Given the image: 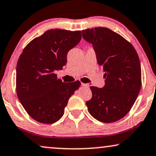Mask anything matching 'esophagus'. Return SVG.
Masks as SVG:
<instances>
[{"label": "esophagus", "mask_w": 156, "mask_h": 156, "mask_svg": "<svg viewBox=\"0 0 156 156\" xmlns=\"http://www.w3.org/2000/svg\"><path fill=\"white\" fill-rule=\"evenodd\" d=\"M82 86L83 87H86V88H89V84H84V83H82Z\"/></svg>", "instance_id": "esophagus-1"}]
</instances>
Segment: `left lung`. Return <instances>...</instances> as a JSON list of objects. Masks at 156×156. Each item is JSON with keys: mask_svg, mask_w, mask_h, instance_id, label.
I'll list each match as a JSON object with an SVG mask.
<instances>
[{"mask_svg": "<svg viewBox=\"0 0 156 156\" xmlns=\"http://www.w3.org/2000/svg\"><path fill=\"white\" fill-rule=\"evenodd\" d=\"M83 38L92 44L104 72L105 86L90 87L91 99L86 102L97 120L113 123L131 109L141 87V69L135 48L119 34L107 27L82 30Z\"/></svg>", "mask_w": 156, "mask_h": 156, "instance_id": "left-lung-1", "label": "left lung"}]
</instances>
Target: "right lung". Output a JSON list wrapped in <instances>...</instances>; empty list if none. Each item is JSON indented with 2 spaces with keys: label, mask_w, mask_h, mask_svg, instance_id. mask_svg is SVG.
<instances>
[{
  "label": "right lung",
  "mask_w": 156,
  "mask_h": 156,
  "mask_svg": "<svg viewBox=\"0 0 156 156\" xmlns=\"http://www.w3.org/2000/svg\"><path fill=\"white\" fill-rule=\"evenodd\" d=\"M82 39L81 31L52 29L23 49L16 67V92L34 120L54 123L63 116L68 100L80 87L79 81L62 82L55 71L67 63V55Z\"/></svg>",
  "instance_id": "right-lung-1"
}]
</instances>
